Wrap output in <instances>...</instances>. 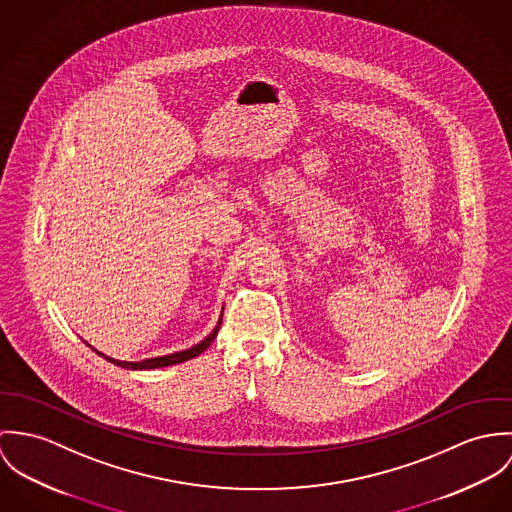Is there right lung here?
Wrapping results in <instances>:
<instances>
[{
  "label": "right lung",
  "instance_id": "right-lung-1",
  "mask_svg": "<svg viewBox=\"0 0 512 512\" xmlns=\"http://www.w3.org/2000/svg\"><path fill=\"white\" fill-rule=\"evenodd\" d=\"M220 324H222V316H220V320H218V324H216V328L204 338V340L200 341V343H196V345H192V347H188V349H182V351H176V353H169V355H163V357H151V359H143V361H119V359H114V357H108V355H104L102 351H98V349H94L88 341H86V345L88 347H92L98 355H102L104 359H108L110 363H114L117 367H121V369H131V371H145V369H159V367H169V365H176V363H182V361H188V359H194L196 355H200L202 351H206L208 347H210V343L214 341V338L218 336V330H220Z\"/></svg>",
  "mask_w": 512,
  "mask_h": 512
}]
</instances>
